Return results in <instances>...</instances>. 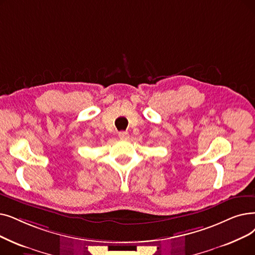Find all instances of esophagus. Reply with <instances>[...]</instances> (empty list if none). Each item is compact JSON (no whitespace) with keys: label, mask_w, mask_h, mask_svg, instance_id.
<instances>
[{"label":"esophagus","mask_w":255,"mask_h":255,"mask_svg":"<svg viewBox=\"0 0 255 255\" xmlns=\"http://www.w3.org/2000/svg\"><path fill=\"white\" fill-rule=\"evenodd\" d=\"M119 137L121 139H127L129 137V133L127 131H121L119 132Z\"/></svg>","instance_id":"34e87169"}]
</instances>
